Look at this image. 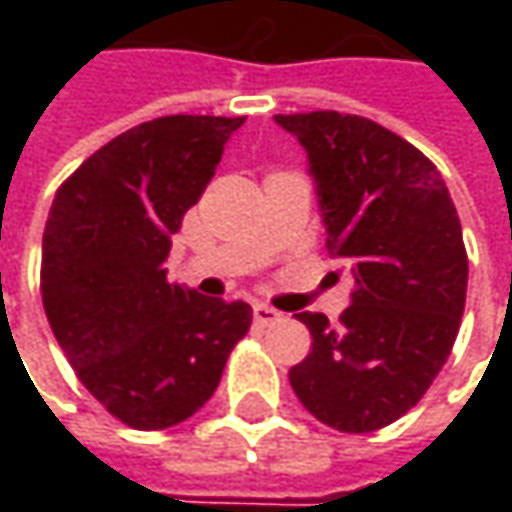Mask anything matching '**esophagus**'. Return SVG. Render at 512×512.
<instances>
[{
	"label": "esophagus",
	"instance_id": "34e87169",
	"mask_svg": "<svg viewBox=\"0 0 512 512\" xmlns=\"http://www.w3.org/2000/svg\"><path fill=\"white\" fill-rule=\"evenodd\" d=\"M253 319H256V325H276L282 319V313L270 305H256L253 307Z\"/></svg>",
	"mask_w": 512,
	"mask_h": 512
}]
</instances>
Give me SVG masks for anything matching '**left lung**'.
Instances as JSON below:
<instances>
[{
  "mask_svg": "<svg viewBox=\"0 0 512 512\" xmlns=\"http://www.w3.org/2000/svg\"><path fill=\"white\" fill-rule=\"evenodd\" d=\"M276 122L307 150L327 250L356 276L339 327L299 313L313 344L290 387L327 427L373 433L419 404L459 336L462 222L436 165L379 122L336 110Z\"/></svg>",
  "mask_w": 512,
  "mask_h": 512,
  "instance_id": "left-lung-1",
  "label": "left lung"
}]
</instances>
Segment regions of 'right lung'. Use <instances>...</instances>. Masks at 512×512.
<instances>
[{"instance_id":"right-lung-1","label":"right lung","mask_w":512,"mask_h":512,"mask_svg":"<svg viewBox=\"0 0 512 512\" xmlns=\"http://www.w3.org/2000/svg\"><path fill=\"white\" fill-rule=\"evenodd\" d=\"M245 116H159L119 133L56 190L42 305L90 396L133 430L190 419L245 339V302L170 285V236L205 193Z\"/></svg>"}]
</instances>
